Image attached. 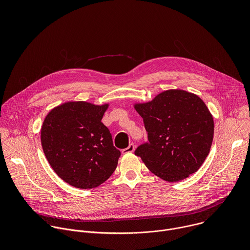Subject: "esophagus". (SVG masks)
Segmentation results:
<instances>
[{"mask_svg":"<svg viewBox=\"0 0 250 250\" xmlns=\"http://www.w3.org/2000/svg\"><path fill=\"white\" fill-rule=\"evenodd\" d=\"M133 150H134V145H133V144H130L126 148H125V149L122 150V153H123V154L131 153V152H133Z\"/></svg>","mask_w":250,"mask_h":250,"instance_id":"esophagus-1","label":"esophagus"}]
</instances>
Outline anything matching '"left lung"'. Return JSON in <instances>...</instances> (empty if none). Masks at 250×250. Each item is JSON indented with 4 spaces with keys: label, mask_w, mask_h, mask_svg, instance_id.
Masks as SVG:
<instances>
[{
    "label": "left lung",
    "mask_w": 250,
    "mask_h": 250,
    "mask_svg": "<svg viewBox=\"0 0 250 250\" xmlns=\"http://www.w3.org/2000/svg\"><path fill=\"white\" fill-rule=\"evenodd\" d=\"M133 106L147 131L148 144L135 150L146 166L167 182L197 172L209 152L215 127L204 101L194 93L170 89Z\"/></svg>",
    "instance_id": "left-lung-1"
}]
</instances>
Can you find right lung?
<instances>
[{
  "label": "right lung",
  "mask_w": 250,
  "mask_h": 250,
  "mask_svg": "<svg viewBox=\"0 0 250 250\" xmlns=\"http://www.w3.org/2000/svg\"><path fill=\"white\" fill-rule=\"evenodd\" d=\"M109 104L68 101L54 106L43 121L41 139L45 157L61 179L75 188L98 187L117 168L121 151L101 122Z\"/></svg>",
  "instance_id": "obj_1"
}]
</instances>
